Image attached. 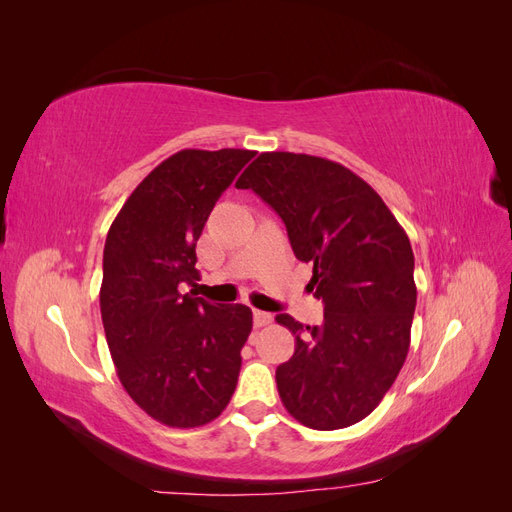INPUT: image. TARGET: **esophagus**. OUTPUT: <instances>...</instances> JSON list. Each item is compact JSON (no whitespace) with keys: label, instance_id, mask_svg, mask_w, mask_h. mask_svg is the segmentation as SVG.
Returning a JSON list of instances; mask_svg holds the SVG:
<instances>
[{"label":"esophagus","instance_id":"obj_1","mask_svg":"<svg viewBox=\"0 0 512 512\" xmlns=\"http://www.w3.org/2000/svg\"><path fill=\"white\" fill-rule=\"evenodd\" d=\"M273 316L269 312H260V309H254V327L260 329V327H267V324H271Z\"/></svg>","mask_w":512,"mask_h":512}]
</instances>
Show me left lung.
Wrapping results in <instances>:
<instances>
[{
    "mask_svg": "<svg viewBox=\"0 0 512 512\" xmlns=\"http://www.w3.org/2000/svg\"><path fill=\"white\" fill-rule=\"evenodd\" d=\"M237 188L254 190L284 220L324 303L320 327L275 316L294 335L292 359L275 371L284 408L320 431L363 421L410 348L416 284L406 230L367 181L307 153H260Z\"/></svg>",
    "mask_w": 512,
    "mask_h": 512,
    "instance_id": "1",
    "label": "left lung"
}]
</instances>
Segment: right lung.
Wrapping results in <instances>:
<instances>
[{"instance_id":"obj_1","label":"right lung","mask_w":512,"mask_h":512,"mask_svg":"<svg viewBox=\"0 0 512 512\" xmlns=\"http://www.w3.org/2000/svg\"><path fill=\"white\" fill-rule=\"evenodd\" d=\"M250 149H181L136 185L104 243L100 312L119 382L168 427L218 418L237 389L247 305H211L194 284L196 241Z\"/></svg>"}]
</instances>
